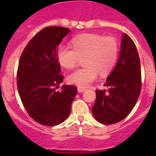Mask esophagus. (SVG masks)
Returning <instances> with one entry per match:
<instances>
[{"mask_svg":"<svg viewBox=\"0 0 156 156\" xmlns=\"http://www.w3.org/2000/svg\"><path fill=\"white\" fill-rule=\"evenodd\" d=\"M77 90H78V92H79V93H83V92H84L85 90H86V89H85V88H83V87H78L77 88Z\"/></svg>","mask_w":156,"mask_h":156,"instance_id":"obj_1","label":"esophagus"}]
</instances>
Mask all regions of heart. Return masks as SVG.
<instances>
[{"label": "heart", "instance_id": "1", "mask_svg": "<svg viewBox=\"0 0 156 156\" xmlns=\"http://www.w3.org/2000/svg\"><path fill=\"white\" fill-rule=\"evenodd\" d=\"M72 47L61 44L57 49V60L66 69L73 68L80 58L84 67L77 69L68 76L69 83L79 87H87L98 76H105L114 68L119 46L112 37L93 34L77 36L72 40Z\"/></svg>", "mask_w": 156, "mask_h": 156}]
</instances>
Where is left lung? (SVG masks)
<instances>
[{
	"label": "left lung",
	"instance_id": "obj_1",
	"mask_svg": "<svg viewBox=\"0 0 156 156\" xmlns=\"http://www.w3.org/2000/svg\"><path fill=\"white\" fill-rule=\"evenodd\" d=\"M140 74L137 48L131 38L123 34L119 59L105 84L108 89L96 90V101L91 108L96 120L102 124H113L129 115L140 94Z\"/></svg>",
	"mask_w": 156,
	"mask_h": 156
}]
</instances>
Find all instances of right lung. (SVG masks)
<instances>
[{
    "label": "right lung",
    "mask_w": 156,
    "mask_h": 156,
    "mask_svg": "<svg viewBox=\"0 0 156 156\" xmlns=\"http://www.w3.org/2000/svg\"><path fill=\"white\" fill-rule=\"evenodd\" d=\"M70 30L48 27L37 33L22 54L17 72V87L22 102L31 118L44 126H53L69 117L77 93L76 87L62 85L63 76L57 49Z\"/></svg>",
    "instance_id": "obj_1"
}]
</instances>
